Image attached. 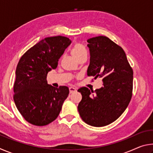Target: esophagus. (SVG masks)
Here are the masks:
<instances>
[{"label":"esophagus","instance_id":"34e87169","mask_svg":"<svg viewBox=\"0 0 153 153\" xmlns=\"http://www.w3.org/2000/svg\"><path fill=\"white\" fill-rule=\"evenodd\" d=\"M69 93H70V94H71V93H73V92H75L76 91V88H74V87H69Z\"/></svg>","mask_w":153,"mask_h":153}]
</instances>
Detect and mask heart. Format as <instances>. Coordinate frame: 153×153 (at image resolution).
Returning a JSON list of instances; mask_svg holds the SVG:
<instances>
[{"mask_svg": "<svg viewBox=\"0 0 153 153\" xmlns=\"http://www.w3.org/2000/svg\"><path fill=\"white\" fill-rule=\"evenodd\" d=\"M71 54L76 59L84 54H86V50L84 46L80 44H76L71 51Z\"/></svg>", "mask_w": 153, "mask_h": 153, "instance_id": "heart-1", "label": "heart"}]
</instances>
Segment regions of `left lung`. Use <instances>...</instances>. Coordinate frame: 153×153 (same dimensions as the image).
I'll list each match as a JSON object with an SVG mask.
<instances>
[{"label":"left lung","mask_w":153,"mask_h":153,"mask_svg":"<svg viewBox=\"0 0 153 153\" xmlns=\"http://www.w3.org/2000/svg\"><path fill=\"white\" fill-rule=\"evenodd\" d=\"M90 51L88 76L102 77L103 86L94 92L86 87L77 91L82 100L77 109L85 123L102 127L113 123L128 107L132 96L133 70L123 48L106 36L87 40Z\"/></svg>","instance_id":"obj_1"}]
</instances>
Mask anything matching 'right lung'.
I'll return each mask as SVG.
<instances>
[{"mask_svg": "<svg viewBox=\"0 0 153 153\" xmlns=\"http://www.w3.org/2000/svg\"><path fill=\"white\" fill-rule=\"evenodd\" d=\"M71 41L65 36L48 37L27 51L16 68L13 100L27 122L43 126L55 121L68 97L67 86L48 84V71L58 65L59 59Z\"/></svg>", "mask_w": 153, "mask_h": 153, "instance_id": "right-lung-1", "label": "right lung"}]
</instances>
